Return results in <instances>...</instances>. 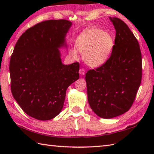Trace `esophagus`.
<instances>
[{"label":"esophagus","instance_id":"34e87169","mask_svg":"<svg viewBox=\"0 0 154 154\" xmlns=\"http://www.w3.org/2000/svg\"><path fill=\"white\" fill-rule=\"evenodd\" d=\"M79 73L80 75H84L85 73V70L83 68H81V69H80Z\"/></svg>","mask_w":154,"mask_h":154}]
</instances>
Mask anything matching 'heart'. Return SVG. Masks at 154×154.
Returning a JSON list of instances; mask_svg holds the SVG:
<instances>
[{"label": "heart", "instance_id": "heart-1", "mask_svg": "<svg viewBox=\"0 0 154 154\" xmlns=\"http://www.w3.org/2000/svg\"><path fill=\"white\" fill-rule=\"evenodd\" d=\"M114 40L109 33L96 28L83 30L75 40V47L83 54L85 62L93 68L102 66L109 60L114 48ZM69 54L75 59L78 57L75 49H71Z\"/></svg>", "mask_w": 154, "mask_h": 154}]
</instances>
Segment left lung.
Returning a JSON list of instances; mask_svg holds the SVG:
<instances>
[{
    "instance_id": "obj_1",
    "label": "left lung",
    "mask_w": 154,
    "mask_h": 154,
    "mask_svg": "<svg viewBox=\"0 0 154 154\" xmlns=\"http://www.w3.org/2000/svg\"><path fill=\"white\" fill-rule=\"evenodd\" d=\"M116 30L109 60L86 73L88 102L97 116L106 119L130 109L142 80V55L138 40L128 26L109 17Z\"/></svg>"
}]
</instances>
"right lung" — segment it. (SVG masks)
I'll return each instance as SVG.
<instances>
[{
    "instance_id": "add662e5",
    "label": "right lung",
    "mask_w": 154,
    "mask_h": 154,
    "mask_svg": "<svg viewBox=\"0 0 154 154\" xmlns=\"http://www.w3.org/2000/svg\"><path fill=\"white\" fill-rule=\"evenodd\" d=\"M72 23L50 20L28 29L18 40L10 61L11 91L28 115L49 120L63 109L68 87L79 79V64L62 63L60 49Z\"/></svg>"
}]
</instances>
